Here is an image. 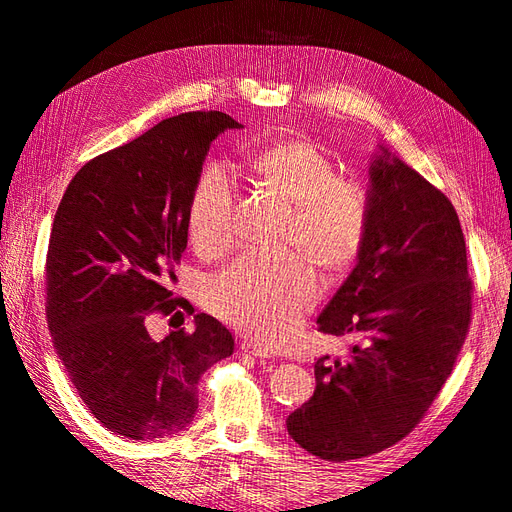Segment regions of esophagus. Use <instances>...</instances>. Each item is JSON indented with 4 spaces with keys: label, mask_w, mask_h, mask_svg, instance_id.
<instances>
[{
    "label": "esophagus",
    "mask_w": 512,
    "mask_h": 512,
    "mask_svg": "<svg viewBox=\"0 0 512 512\" xmlns=\"http://www.w3.org/2000/svg\"><path fill=\"white\" fill-rule=\"evenodd\" d=\"M239 348L243 354H250V356H254V359H271V352H267L265 348H260L252 342H243Z\"/></svg>",
    "instance_id": "1"
}]
</instances>
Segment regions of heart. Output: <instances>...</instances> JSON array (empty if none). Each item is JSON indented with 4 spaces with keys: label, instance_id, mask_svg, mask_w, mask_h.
I'll return each instance as SVG.
<instances>
[{
    "label": "heart",
    "instance_id": "1",
    "mask_svg": "<svg viewBox=\"0 0 512 512\" xmlns=\"http://www.w3.org/2000/svg\"><path fill=\"white\" fill-rule=\"evenodd\" d=\"M247 168L260 185L292 203L286 243L301 252L243 254L211 282L207 305L262 348H280L320 297V275L306 257L331 277L348 273L369 237L371 196L361 181L339 177L337 164L305 138L256 151ZM237 200V183L222 164L200 170L190 194L188 230L203 256L228 250Z\"/></svg>",
    "mask_w": 512,
    "mask_h": 512
}]
</instances>
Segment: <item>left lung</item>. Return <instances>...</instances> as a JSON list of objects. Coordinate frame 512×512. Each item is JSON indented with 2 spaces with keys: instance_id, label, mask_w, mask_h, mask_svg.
Masks as SVG:
<instances>
[{
  "instance_id": "1",
  "label": "left lung",
  "mask_w": 512,
  "mask_h": 512,
  "mask_svg": "<svg viewBox=\"0 0 512 512\" xmlns=\"http://www.w3.org/2000/svg\"><path fill=\"white\" fill-rule=\"evenodd\" d=\"M365 250L318 318L352 335L346 361L320 356L312 399L286 418L290 438L327 461L384 451L421 423L472 322L474 282L457 211L397 158L371 164Z\"/></svg>"
}]
</instances>
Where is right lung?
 I'll return each mask as SVG.
<instances>
[{
	"label": "right lung",
	"instance_id": "1",
	"mask_svg": "<svg viewBox=\"0 0 512 512\" xmlns=\"http://www.w3.org/2000/svg\"><path fill=\"white\" fill-rule=\"evenodd\" d=\"M239 123L220 111L160 121L89 160L57 207L46 252V322L70 382L117 436H177L198 408V380L235 350L220 320L147 333L151 316H181L175 265L188 245V205L215 136Z\"/></svg>",
	"mask_w": 512,
	"mask_h": 512
}]
</instances>
